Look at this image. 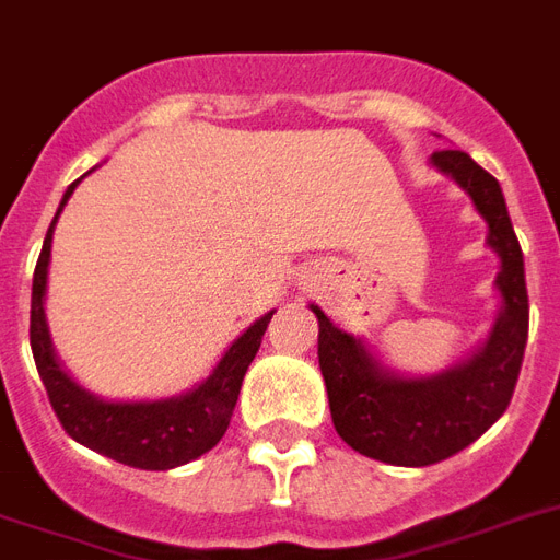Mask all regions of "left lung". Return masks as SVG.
<instances>
[{"label":"left lung","instance_id":"left-lung-1","mask_svg":"<svg viewBox=\"0 0 560 560\" xmlns=\"http://www.w3.org/2000/svg\"><path fill=\"white\" fill-rule=\"evenodd\" d=\"M432 164L467 190L488 223L490 249H497L502 264L497 276L502 311L488 343L441 375L402 378L378 366L361 340L331 326L311 305L319 323V370L337 434L366 458L396 467H429L479 441L514 396L528 340L523 249L502 187L460 149L434 152Z\"/></svg>","mask_w":560,"mask_h":560}]
</instances>
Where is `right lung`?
<instances>
[{
  "mask_svg": "<svg viewBox=\"0 0 560 560\" xmlns=\"http://www.w3.org/2000/svg\"><path fill=\"white\" fill-rule=\"evenodd\" d=\"M75 185L79 182L67 187L58 213L63 211ZM58 213H55L52 225L46 232L40 258L34 267L28 340H32L37 373H40L46 396L52 402L55 417L61 420L63 432L70 434L72 441L84 443L88 450L102 452L119 464L138 469L182 467L187 460L213 450L229 429L243 375H246L252 358L261 347V337L267 331V323L272 319V311L264 314L261 319H255L234 340L223 361L217 364V370L190 394L158 399V402H102L88 390H81L79 384L63 373V366L55 358L46 317H43L46 270H49V252H52V232L55 223H58Z\"/></svg>",
  "mask_w": 560,
  "mask_h": 560,
  "instance_id": "add662e5",
  "label": "right lung"
}]
</instances>
